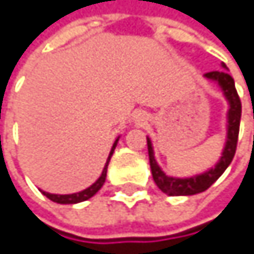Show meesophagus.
<instances>
[{
	"label": "esophagus",
	"mask_w": 254,
	"mask_h": 254,
	"mask_svg": "<svg viewBox=\"0 0 254 254\" xmlns=\"http://www.w3.org/2000/svg\"><path fill=\"white\" fill-rule=\"evenodd\" d=\"M135 122H137V125H144L146 123V117L143 114H137L135 116Z\"/></svg>",
	"instance_id": "esophagus-1"
}]
</instances>
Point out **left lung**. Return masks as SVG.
I'll use <instances>...</instances> for the list:
<instances>
[{"label": "left lung", "mask_w": 254, "mask_h": 254, "mask_svg": "<svg viewBox=\"0 0 254 254\" xmlns=\"http://www.w3.org/2000/svg\"><path fill=\"white\" fill-rule=\"evenodd\" d=\"M222 68L226 65L222 64ZM204 77H207L219 85L224 96H226L229 102V113H227V141L224 146L222 155L219 161L215 164V168L209 169L207 172L190 177V178H175L166 175L161 169L158 163L155 161L154 157V149L152 143L149 138L148 140V152H149V164H151V172L155 184L158 189L164 193L171 196H178V195H195L199 192L207 190L212 184L224 174L232 163L235 152H236V144H238V134H239V123H241V99L238 96V91L235 88V80L227 71H210L206 73Z\"/></svg>", "instance_id": "left-lung-1"}]
</instances>
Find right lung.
<instances>
[{
  "label": "right lung",
  "instance_id": "obj_1",
  "mask_svg": "<svg viewBox=\"0 0 254 254\" xmlns=\"http://www.w3.org/2000/svg\"><path fill=\"white\" fill-rule=\"evenodd\" d=\"M117 141H119V138H117V140L114 141V144H113L111 152H110V155H108V160H106V164H105V168H103V171H102V175L99 177V180H97L94 184H91V186H90L88 189H85V190H82V192H77V193H70V195H56V193H48V192H44V190H42V193H44L48 199H52V201H55V202H58V204H76V202H82V201H86V199H90L91 196H94V195L100 190V188L103 186V183H105V180H106V169H108V163H110L111 155H113V152H114V149H116V146H117Z\"/></svg>",
  "mask_w": 254,
  "mask_h": 254
}]
</instances>
